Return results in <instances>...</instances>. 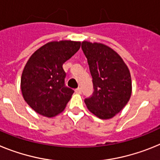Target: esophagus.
Wrapping results in <instances>:
<instances>
[{"instance_id": "1", "label": "esophagus", "mask_w": 160, "mask_h": 160, "mask_svg": "<svg viewBox=\"0 0 160 160\" xmlns=\"http://www.w3.org/2000/svg\"><path fill=\"white\" fill-rule=\"evenodd\" d=\"M76 93H81V88H77L76 90H75Z\"/></svg>"}]
</instances>
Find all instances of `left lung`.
I'll return each mask as SVG.
<instances>
[{
    "instance_id": "left-lung-1",
    "label": "left lung",
    "mask_w": 160,
    "mask_h": 160,
    "mask_svg": "<svg viewBox=\"0 0 160 160\" xmlns=\"http://www.w3.org/2000/svg\"><path fill=\"white\" fill-rule=\"evenodd\" d=\"M94 92L84 99L88 110L101 119H110L129 101L132 92L130 72L114 50L100 42L83 41Z\"/></svg>"
}]
</instances>
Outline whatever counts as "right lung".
I'll use <instances>...</instances> for the list:
<instances>
[{
  "mask_svg": "<svg viewBox=\"0 0 160 160\" xmlns=\"http://www.w3.org/2000/svg\"><path fill=\"white\" fill-rule=\"evenodd\" d=\"M80 42L62 40L47 42L30 57L21 78L26 102L47 118L64 110L74 91L64 84L63 64L78 51Z\"/></svg>",
  "mask_w": 160,
  "mask_h": 160,
  "instance_id": "add662e5",
  "label": "right lung"
}]
</instances>
